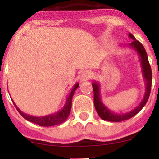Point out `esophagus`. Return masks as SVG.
Wrapping results in <instances>:
<instances>
[{
    "mask_svg": "<svg viewBox=\"0 0 159 159\" xmlns=\"http://www.w3.org/2000/svg\"><path fill=\"white\" fill-rule=\"evenodd\" d=\"M92 78V73L88 71H83L80 75V82H84V81L89 80Z\"/></svg>",
    "mask_w": 159,
    "mask_h": 159,
    "instance_id": "obj_1",
    "label": "esophagus"
}]
</instances>
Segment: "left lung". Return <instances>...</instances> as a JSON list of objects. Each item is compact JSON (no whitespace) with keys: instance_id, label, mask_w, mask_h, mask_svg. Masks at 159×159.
<instances>
[{"instance_id":"8db88e82","label":"left lung","mask_w":159,"mask_h":159,"mask_svg":"<svg viewBox=\"0 0 159 159\" xmlns=\"http://www.w3.org/2000/svg\"><path fill=\"white\" fill-rule=\"evenodd\" d=\"M129 37L132 39L133 41L129 43L128 46L131 48L132 49L135 50L137 52L138 55H139V57L143 76L146 83L145 94H144V96H143L141 102L139 104V106L134 108V110H131L130 111L124 114H116L111 111L110 109H108L101 101L100 84H99V83L95 82V81L92 83V87H93L94 91V104H95V110H96L99 117L103 119V120H106V121L122 122L132 118L133 116H135L136 114L139 113L142 110V108L145 106L149 99V96H150V93H151L152 72H151V65L149 64L147 52H146L143 44L139 41L136 40L135 37L131 33H129Z\"/></svg>"}]
</instances>
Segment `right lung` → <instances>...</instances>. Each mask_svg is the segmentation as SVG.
Wrapping results in <instances>:
<instances>
[{
	"label": "right lung",
	"instance_id": "obj_1",
	"mask_svg": "<svg viewBox=\"0 0 159 159\" xmlns=\"http://www.w3.org/2000/svg\"><path fill=\"white\" fill-rule=\"evenodd\" d=\"M79 87V83L74 85V87L72 88L71 91V93L69 94L68 97L66 99V102L64 104V107L61 109L59 111L56 112V113L50 114V115H48V116H32L30 115H27V114L24 113L21 111L20 110L19 108L17 107L15 102H13L14 105L16 107V110L18 111L20 115L25 118L26 120L29 122H32L33 123H36V124L39 125V126H41V127H52V126H55V125H58L60 123H64L66 119H67V117L69 116L70 111H71V100H72V97L74 93H75V90L78 88Z\"/></svg>",
	"mask_w": 159,
	"mask_h": 159
}]
</instances>
